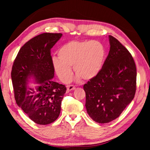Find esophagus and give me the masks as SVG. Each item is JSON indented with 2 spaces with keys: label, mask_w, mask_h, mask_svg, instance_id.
I'll return each mask as SVG.
<instances>
[{
  "label": "esophagus",
  "mask_w": 150,
  "mask_h": 150,
  "mask_svg": "<svg viewBox=\"0 0 150 150\" xmlns=\"http://www.w3.org/2000/svg\"><path fill=\"white\" fill-rule=\"evenodd\" d=\"M76 88L75 86L73 85H69V86H67V92H69L71 91L74 89Z\"/></svg>",
  "instance_id": "34e87169"
}]
</instances>
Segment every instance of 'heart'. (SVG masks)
<instances>
[{"label": "heart", "instance_id": "b5f03b06", "mask_svg": "<svg viewBox=\"0 0 150 150\" xmlns=\"http://www.w3.org/2000/svg\"><path fill=\"white\" fill-rule=\"evenodd\" d=\"M105 54V48L98 40H72L59 49L58 58L52 59V66L62 82L71 80V67H73L78 79L90 80L101 71Z\"/></svg>", "mask_w": 150, "mask_h": 150}]
</instances>
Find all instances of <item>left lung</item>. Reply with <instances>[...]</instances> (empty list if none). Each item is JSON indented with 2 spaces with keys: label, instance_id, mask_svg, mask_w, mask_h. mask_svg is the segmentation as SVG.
I'll list each match as a JSON object with an SVG mask.
<instances>
[{
  "label": "left lung",
  "instance_id": "obj_1",
  "mask_svg": "<svg viewBox=\"0 0 150 150\" xmlns=\"http://www.w3.org/2000/svg\"><path fill=\"white\" fill-rule=\"evenodd\" d=\"M110 49L100 72L83 86L88 114L98 123L117 117L132 101L137 89V68L131 54L109 35Z\"/></svg>",
  "mask_w": 150,
  "mask_h": 150
}]
</instances>
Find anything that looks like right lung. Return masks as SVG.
I'll list each match as a JSON object with an SVG mask.
<instances>
[{"label": "right lung", "mask_w": 150, "mask_h": 150, "mask_svg": "<svg viewBox=\"0 0 150 150\" xmlns=\"http://www.w3.org/2000/svg\"><path fill=\"white\" fill-rule=\"evenodd\" d=\"M62 35L46 33L31 39L21 48L12 66L11 78L16 103L38 125L56 120L66 91L64 85L52 81L54 69L51 49ZM30 77L40 84L35 90L27 86Z\"/></svg>", "instance_id": "right-lung-1"}]
</instances>
